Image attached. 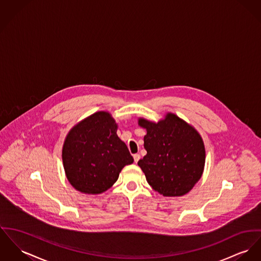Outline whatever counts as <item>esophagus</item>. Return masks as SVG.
Instances as JSON below:
<instances>
[{
    "mask_svg": "<svg viewBox=\"0 0 261 261\" xmlns=\"http://www.w3.org/2000/svg\"><path fill=\"white\" fill-rule=\"evenodd\" d=\"M133 157H134V161H135V163H137L138 161L140 160V155H139V154H134V155H133Z\"/></svg>",
    "mask_w": 261,
    "mask_h": 261,
    "instance_id": "1",
    "label": "esophagus"
}]
</instances>
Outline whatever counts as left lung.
Listing matches in <instances>:
<instances>
[{
    "label": "left lung",
    "instance_id": "left-lung-1",
    "mask_svg": "<svg viewBox=\"0 0 261 261\" xmlns=\"http://www.w3.org/2000/svg\"><path fill=\"white\" fill-rule=\"evenodd\" d=\"M139 125L147 130V155L138 165L148 184L165 197L189 193L201 179L204 167L205 151L200 134L172 113L158 123L139 119Z\"/></svg>",
    "mask_w": 261,
    "mask_h": 261
}]
</instances>
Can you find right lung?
Here are the masks:
<instances>
[{
    "instance_id": "1",
    "label": "right lung",
    "mask_w": 261,
    "mask_h": 261,
    "mask_svg": "<svg viewBox=\"0 0 261 261\" xmlns=\"http://www.w3.org/2000/svg\"><path fill=\"white\" fill-rule=\"evenodd\" d=\"M117 125L107 112H96L74 126L62 148L67 180L84 194H101L117 180L124 166L132 164Z\"/></svg>"
}]
</instances>
